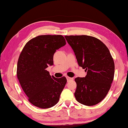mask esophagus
<instances>
[{
  "mask_svg": "<svg viewBox=\"0 0 128 128\" xmlns=\"http://www.w3.org/2000/svg\"><path fill=\"white\" fill-rule=\"evenodd\" d=\"M66 79H67V80H68H68H73V78H70V77H69V76H66Z\"/></svg>",
  "mask_w": 128,
  "mask_h": 128,
  "instance_id": "esophagus-1",
  "label": "esophagus"
}]
</instances>
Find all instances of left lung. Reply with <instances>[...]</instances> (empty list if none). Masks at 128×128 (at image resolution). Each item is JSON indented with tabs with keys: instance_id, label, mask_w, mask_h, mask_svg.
<instances>
[{
	"instance_id": "left-lung-1",
	"label": "left lung",
	"mask_w": 128,
	"mask_h": 128,
	"mask_svg": "<svg viewBox=\"0 0 128 128\" xmlns=\"http://www.w3.org/2000/svg\"><path fill=\"white\" fill-rule=\"evenodd\" d=\"M78 63L85 69V78H75V95L78 102L86 106L98 104L105 98L114 75V62L108 47L92 36H66Z\"/></svg>"
}]
</instances>
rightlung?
Returning a JSON list of instances; mask_svg holds the SVG:
<instances>
[{
  "label": "right lung",
  "instance_id": "obj_1",
  "mask_svg": "<svg viewBox=\"0 0 128 128\" xmlns=\"http://www.w3.org/2000/svg\"><path fill=\"white\" fill-rule=\"evenodd\" d=\"M66 44L62 35H41L29 40L23 48L17 63V78L34 106L46 108L58 102L66 79L51 76L46 68L52 66L54 53Z\"/></svg>",
  "mask_w": 128,
  "mask_h": 128
}]
</instances>
